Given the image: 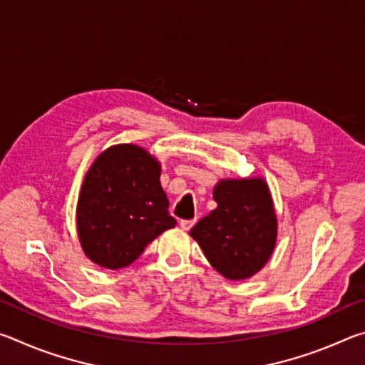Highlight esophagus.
<instances>
[{"label": "esophagus", "mask_w": 365, "mask_h": 365, "mask_svg": "<svg viewBox=\"0 0 365 365\" xmlns=\"http://www.w3.org/2000/svg\"><path fill=\"white\" fill-rule=\"evenodd\" d=\"M195 222H196L195 219H188V220L183 219V220H180V227L183 228V230H190V228L195 225Z\"/></svg>", "instance_id": "34e87169"}]
</instances>
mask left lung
<instances>
[{
	"instance_id": "8db88e82",
	"label": "left lung",
	"mask_w": 365,
	"mask_h": 365,
	"mask_svg": "<svg viewBox=\"0 0 365 365\" xmlns=\"http://www.w3.org/2000/svg\"><path fill=\"white\" fill-rule=\"evenodd\" d=\"M217 207L191 228V238L212 267L228 280H245L264 267L277 240V219L261 178L222 180L214 188Z\"/></svg>"
}]
</instances>
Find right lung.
Listing matches in <instances>:
<instances>
[{
  "instance_id": "right-lung-1",
  "label": "right lung",
  "mask_w": 365,
  "mask_h": 365,
  "mask_svg": "<svg viewBox=\"0 0 365 365\" xmlns=\"http://www.w3.org/2000/svg\"><path fill=\"white\" fill-rule=\"evenodd\" d=\"M159 163L143 148H109L86 174L77 205L85 255L106 269L130 265L177 220L159 182Z\"/></svg>"
}]
</instances>
